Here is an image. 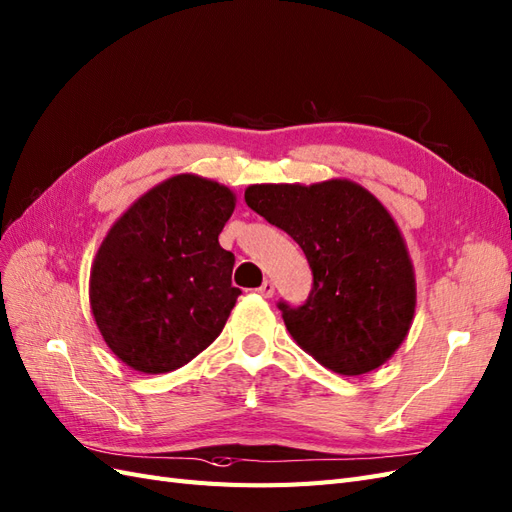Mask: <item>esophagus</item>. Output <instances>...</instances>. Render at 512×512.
Returning <instances> with one entry per match:
<instances>
[{"label":"esophagus","mask_w":512,"mask_h":512,"mask_svg":"<svg viewBox=\"0 0 512 512\" xmlns=\"http://www.w3.org/2000/svg\"><path fill=\"white\" fill-rule=\"evenodd\" d=\"M257 294L264 296V298H272L274 296V283L272 281H264V283H261V287L257 289Z\"/></svg>","instance_id":"34e87169"}]
</instances>
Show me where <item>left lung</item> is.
Returning <instances> with one entry per match:
<instances>
[{"mask_svg": "<svg viewBox=\"0 0 512 512\" xmlns=\"http://www.w3.org/2000/svg\"><path fill=\"white\" fill-rule=\"evenodd\" d=\"M244 199L300 244L313 270L302 306L279 302L294 341L339 375L382 367L416 311L414 266L390 212L349 180L253 184Z\"/></svg>", "mask_w": 512, "mask_h": 512, "instance_id": "obj_1", "label": "left lung"}]
</instances>
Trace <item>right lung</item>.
I'll return each mask as SVG.
<instances>
[{
  "label": "right lung",
  "mask_w": 512,
  "mask_h": 512,
  "mask_svg": "<svg viewBox=\"0 0 512 512\" xmlns=\"http://www.w3.org/2000/svg\"><path fill=\"white\" fill-rule=\"evenodd\" d=\"M236 195L180 173L141 195L102 240L90 274L94 321L130 369L169 373L206 349L242 291L218 233Z\"/></svg>",
  "instance_id": "right-lung-1"
}]
</instances>
